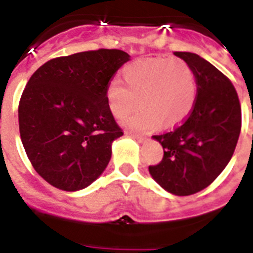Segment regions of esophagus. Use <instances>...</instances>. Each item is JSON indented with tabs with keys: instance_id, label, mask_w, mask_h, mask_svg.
Returning <instances> with one entry per match:
<instances>
[{
	"instance_id": "34e87169",
	"label": "esophagus",
	"mask_w": 253,
	"mask_h": 253,
	"mask_svg": "<svg viewBox=\"0 0 253 253\" xmlns=\"http://www.w3.org/2000/svg\"><path fill=\"white\" fill-rule=\"evenodd\" d=\"M128 135H131L133 137V139H136L137 141H145L146 140V137H145L144 135H140V133H133V132H128Z\"/></svg>"
}]
</instances>
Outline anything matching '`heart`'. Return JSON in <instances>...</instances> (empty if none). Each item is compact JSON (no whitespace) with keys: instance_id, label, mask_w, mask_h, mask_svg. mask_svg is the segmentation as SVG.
Masks as SVG:
<instances>
[{"instance_id":"b5f03b06","label":"heart","mask_w":253,"mask_h":253,"mask_svg":"<svg viewBox=\"0 0 253 253\" xmlns=\"http://www.w3.org/2000/svg\"><path fill=\"white\" fill-rule=\"evenodd\" d=\"M125 83L113 79L105 90L107 104L121 120L137 104L142 105L125 121L135 129L174 127L187 117L196 99V79L186 61L149 58L129 63L124 70Z\"/></svg>"}]
</instances>
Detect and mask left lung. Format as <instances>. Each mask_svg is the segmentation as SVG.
Masks as SVG:
<instances>
[{"label": "left lung", "instance_id": "obj_1", "mask_svg": "<svg viewBox=\"0 0 253 253\" xmlns=\"http://www.w3.org/2000/svg\"><path fill=\"white\" fill-rule=\"evenodd\" d=\"M192 67L196 99L188 116L168 132L154 135L164 155L149 172L168 192L188 196L208 187L229 163L238 141L242 113L236 87L199 54L174 52Z\"/></svg>", "mask_w": 253, "mask_h": 253}]
</instances>
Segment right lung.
<instances>
[{"label":"right lung","mask_w":253,"mask_h":253,"mask_svg":"<svg viewBox=\"0 0 253 253\" xmlns=\"http://www.w3.org/2000/svg\"><path fill=\"white\" fill-rule=\"evenodd\" d=\"M128 60L121 49L86 50L52 58L28 81L19 102L21 141L37 173L56 188L87 187L108 166L124 131L105 90Z\"/></svg>","instance_id":"obj_1"}]
</instances>
